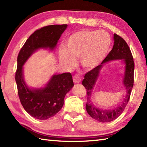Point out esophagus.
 I'll use <instances>...</instances> for the list:
<instances>
[{
    "label": "esophagus",
    "instance_id": "34e87169",
    "mask_svg": "<svg viewBox=\"0 0 147 147\" xmlns=\"http://www.w3.org/2000/svg\"><path fill=\"white\" fill-rule=\"evenodd\" d=\"M73 82L74 84H78L81 82V78H80V76L78 74H76V75H74L73 76Z\"/></svg>",
    "mask_w": 147,
    "mask_h": 147
}]
</instances>
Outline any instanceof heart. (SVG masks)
Listing matches in <instances>:
<instances>
[{
	"mask_svg": "<svg viewBox=\"0 0 147 147\" xmlns=\"http://www.w3.org/2000/svg\"><path fill=\"white\" fill-rule=\"evenodd\" d=\"M111 47V38L104 30L84 29L74 32L65 41V48L59 49L61 62L67 67L73 66L76 58L84 68L96 67L104 61Z\"/></svg>",
	"mask_w": 147,
	"mask_h": 147,
	"instance_id": "b5f03b06",
	"label": "heart"
}]
</instances>
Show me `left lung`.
<instances>
[{"instance_id":"obj_1","label":"left lung","mask_w":147,"mask_h":147,"mask_svg":"<svg viewBox=\"0 0 147 147\" xmlns=\"http://www.w3.org/2000/svg\"><path fill=\"white\" fill-rule=\"evenodd\" d=\"M114 45L113 49L107 55L104 61L96 67L88 72L84 76L82 85L87 91V112L92 118L101 123H107L115 120L123 112L124 108L130 100L131 89L134 86V61L131 51L128 44L124 39L115 34L113 36ZM123 59L126 64L125 74L124 77V84L127 89V95L123 102L117 108L112 110H101L96 109L90 102V94L92 89L99 75V73L102 68L103 65L107 61Z\"/></svg>"}]
</instances>
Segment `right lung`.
Wrapping results in <instances>:
<instances>
[{"label": "right lung", "mask_w": 147, "mask_h": 147, "mask_svg": "<svg viewBox=\"0 0 147 147\" xmlns=\"http://www.w3.org/2000/svg\"><path fill=\"white\" fill-rule=\"evenodd\" d=\"M67 26L54 24L38 29L27 39L17 56L16 81L20 101L27 113L39 120L52 117L61 109L65 96L74 86L73 78L70 73L56 74L45 88L32 90L24 82L23 65L37 49H53Z\"/></svg>", "instance_id": "add662e5"}]
</instances>
